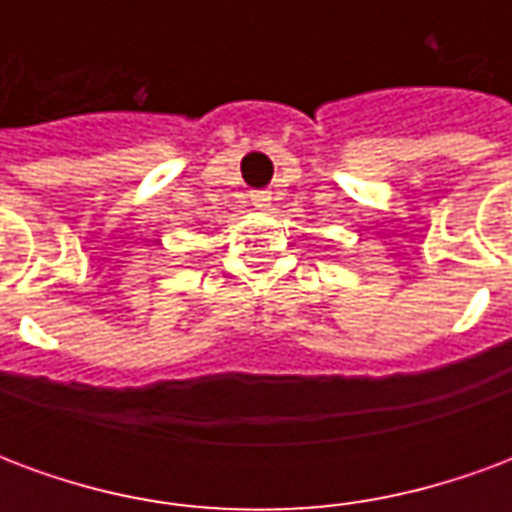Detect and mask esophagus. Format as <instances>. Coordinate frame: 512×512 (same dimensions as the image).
<instances>
[{
    "label": "esophagus",
    "mask_w": 512,
    "mask_h": 512,
    "mask_svg": "<svg viewBox=\"0 0 512 512\" xmlns=\"http://www.w3.org/2000/svg\"><path fill=\"white\" fill-rule=\"evenodd\" d=\"M252 205L260 208V211L268 208V205H271V191H252Z\"/></svg>",
    "instance_id": "esophagus-1"
}]
</instances>
